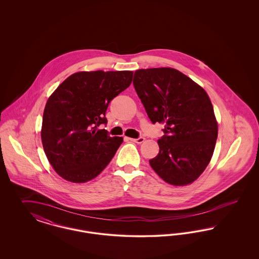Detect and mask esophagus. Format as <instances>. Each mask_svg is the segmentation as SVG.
I'll return each mask as SVG.
<instances>
[{
  "mask_svg": "<svg viewBox=\"0 0 259 259\" xmlns=\"http://www.w3.org/2000/svg\"><path fill=\"white\" fill-rule=\"evenodd\" d=\"M131 142H134V143H136V144H143L144 142H145V138L144 137H140V138H138V139H129Z\"/></svg>",
  "mask_w": 259,
  "mask_h": 259,
  "instance_id": "esophagus-1",
  "label": "esophagus"
}]
</instances>
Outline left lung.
Instances as JSON below:
<instances>
[{"label":"left lung","instance_id":"1","mask_svg":"<svg viewBox=\"0 0 259 259\" xmlns=\"http://www.w3.org/2000/svg\"><path fill=\"white\" fill-rule=\"evenodd\" d=\"M133 83L151 122L165 125L151 168L167 184H192L207 168L218 139L207 92L172 68L137 70Z\"/></svg>","mask_w":259,"mask_h":259}]
</instances>
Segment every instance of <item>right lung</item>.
<instances>
[{"label": "right lung", "instance_id": "1", "mask_svg": "<svg viewBox=\"0 0 259 259\" xmlns=\"http://www.w3.org/2000/svg\"><path fill=\"white\" fill-rule=\"evenodd\" d=\"M132 78L131 71L77 72L50 95L40 137L50 165L64 180L87 183L111 162L123 138L110 137L97 127L107 124L110 102Z\"/></svg>", "mask_w": 259, "mask_h": 259}]
</instances>
